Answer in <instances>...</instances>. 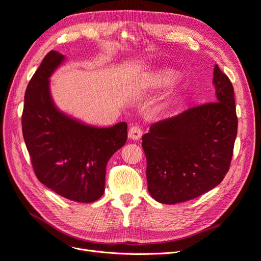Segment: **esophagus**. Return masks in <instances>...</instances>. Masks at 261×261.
<instances>
[{
	"mask_svg": "<svg viewBox=\"0 0 261 261\" xmlns=\"http://www.w3.org/2000/svg\"><path fill=\"white\" fill-rule=\"evenodd\" d=\"M141 135H143V129H141L138 125L132 126V127L129 128V130H128V137L130 139L137 140V139H139L141 137Z\"/></svg>",
	"mask_w": 261,
	"mask_h": 261,
	"instance_id": "34e87169",
	"label": "esophagus"
}]
</instances>
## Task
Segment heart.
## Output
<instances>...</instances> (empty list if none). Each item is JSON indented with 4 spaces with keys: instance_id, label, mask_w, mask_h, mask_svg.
Listing matches in <instances>:
<instances>
[{
    "instance_id": "obj_1",
    "label": "heart",
    "mask_w": 261,
    "mask_h": 261,
    "mask_svg": "<svg viewBox=\"0 0 261 261\" xmlns=\"http://www.w3.org/2000/svg\"><path fill=\"white\" fill-rule=\"evenodd\" d=\"M155 82H156V84H159V85H167L171 82V77L169 75H165V74L158 75L155 77Z\"/></svg>"
}]
</instances>
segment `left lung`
Instances as JSON below:
<instances>
[{
    "instance_id": "obj_1",
    "label": "left lung",
    "mask_w": 261,
    "mask_h": 261,
    "mask_svg": "<svg viewBox=\"0 0 261 261\" xmlns=\"http://www.w3.org/2000/svg\"><path fill=\"white\" fill-rule=\"evenodd\" d=\"M217 99L150 126L143 136L148 191L161 203L196 198L223 180L238 135L234 88L218 65Z\"/></svg>"
}]
</instances>
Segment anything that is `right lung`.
Listing matches in <instances>:
<instances>
[{"label": "right lung", "mask_w": 261, "mask_h": 261, "mask_svg": "<svg viewBox=\"0 0 261 261\" xmlns=\"http://www.w3.org/2000/svg\"><path fill=\"white\" fill-rule=\"evenodd\" d=\"M65 57L50 51L27 86L22 136L38 179L69 200L93 202L105 193L110 158L127 140V124L94 127L57 109L49 77Z\"/></svg>", "instance_id": "obj_1"}]
</instances>
